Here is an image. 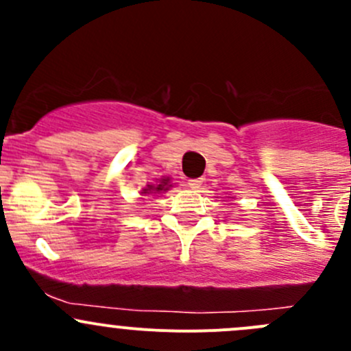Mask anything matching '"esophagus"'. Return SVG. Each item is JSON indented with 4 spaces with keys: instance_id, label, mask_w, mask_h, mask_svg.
I'll return each mask as SVG.
<instances>
[{
    "instance_id": "34e87169",
    "label": "esophagus",
    "mask_w": 351,
    "mask_h": 351,
    "mask_svg": "<svg viewBox=\"0 0 351 351\" xmlns=\"http://www.w3.org/2000/svg\"><path fill=\"white\" fill-rule=\"evenodd\" d=\"M202 185H204V180H202V178H192V180H189V186H190V189H192V190H198Z\"/></svg>"
}]
</instances>
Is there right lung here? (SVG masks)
I'll list each match as a JSON object with an SVG mask.
<instances>
[{
    "label": "right lung",
    "mask_w": 351,
    "mask_h": 351,
    "mask_svg": "<svg viewBox=\"0 0 351 351\" xmlns=\"http://www.w3.org/2000/svg\"><path fill=\"white\" fill-rule=\"evenodd\" d=\"M168 180H162L161 185L158 186H147V189H144V193H156V192H162V190H168Z\"/></svg>",
    "instance_id": "add662e5"
}]
</instances>
